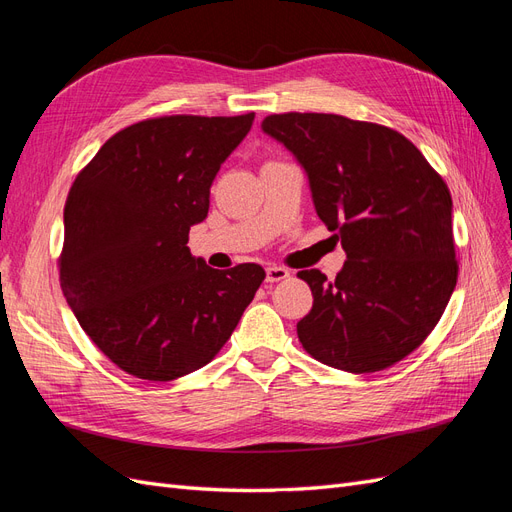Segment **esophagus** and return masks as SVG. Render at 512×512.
Segmentation results:
<instances>
[{"instance_id": "obj_1", "label": "esophagus", "mask_w": 512, "mask_h": 512, "mask_svg": "<svg viewBox=\"0 0 512 512\" xmlns=\"http://www.w3.org/2000/svg\"><path fill=\"white\" fill-rule=\"evenodd\" d=\"M290 277V271L284 267H269L267 269V282L269 284H277V282H284Z\"/></svg>"}]
</instances>
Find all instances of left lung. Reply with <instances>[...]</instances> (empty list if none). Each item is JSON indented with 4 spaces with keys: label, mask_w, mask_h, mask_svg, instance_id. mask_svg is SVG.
Listing matches in <instances>:
<instances>
[{
    "label": "left lung",
    "mask_w": 512,
    "mask_h": 512,
    "mask_svg": "<svg viewBox=\"0 0 512 512\" xmlns=\"http://www.w3.org/2000/svg\"><path fill=\"white\" fill-rule=\"evenodd\" d=\"M262 130L297 156L318 218L348 258L335 280L297 273L314 297L297 324L305 352L350 374L406 359L457 284L448 185L404 134L380 123L282 113L265 117Z\"/></svg>",
    "instance_id": "obj_1"
}]
</instances>
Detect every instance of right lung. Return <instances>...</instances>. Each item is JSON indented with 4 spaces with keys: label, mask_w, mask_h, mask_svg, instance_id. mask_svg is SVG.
Masks as SVG:
<instances>
[{
    "label": "right lung",
    "mask_w": 512,
    "mask_h": 512,
    "mask_svg": "<svg viewBox=\"0 0 512 512\" xmlns=\"http://www.w3.org/2000/svg\"><path fill=\"white\" fill-rule=\"evenodd\" d=\"M252 121L143 119L108 138L72 183L59 284L91 342L134 378L170 382L211 363L265 280L254 262L218 271L188 247Z\"/></svg>",
    "instance_id": "obj_1"
}]
</instances>
